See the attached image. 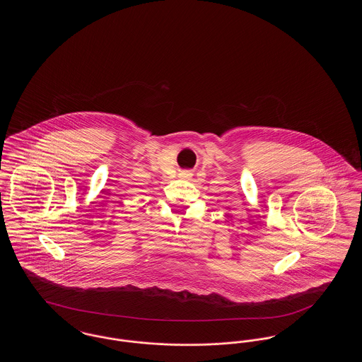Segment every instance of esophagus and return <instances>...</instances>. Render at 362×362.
<instances>
[{
	"instance_id": "esophagus-1",
	"label": "esophagus",
	"mask_w": 362,
	"mask_h": 362,
	"mask_svg": "<svg viewBox=\"0 0 362 362\" xmlns=\"http://www.w3.org/2000/svg\"><path fill=\"white\" fill-rule=\"evenodd\" d=\"M180 176H182V177H189L191 173H189V171H183V173H180Z\"/></svg>"
}]
</instances>
